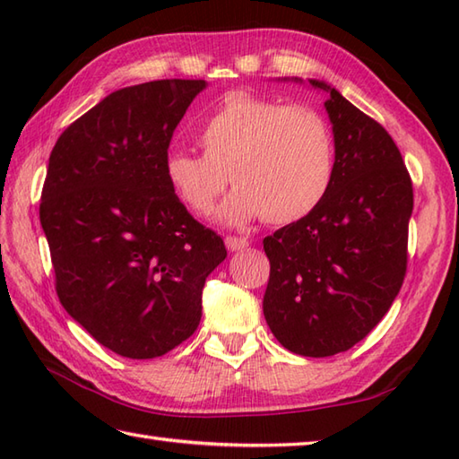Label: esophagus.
<instances>
[{"instance_id": "esophagus-1", "label": "esophagus", "mask_w": 459, "mask_h": 459, "mask_svg": "<svg viewBox=\"0 0 459 459\" xmlns=\"http://www.w3.org/2000/svg\"><path fill=\"white\" fill-rule=\"evenodd\" d=\"M224 245H227L229 250L238 252V250L248 248L250 242L247 238H242V237H227V238H224Z\"/></svg>"}]
</instances>
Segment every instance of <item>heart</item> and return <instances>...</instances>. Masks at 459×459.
<instances>
[{
  "instance_id": "b5f03b06",
  "label": "heart",
  "mask_w": 459,
  "mask_h": 459,
  "mask_svg": "<svg viewBox=\"0 0 459 459\" xmlns=\"http://www.w3.org/2000/svg\"><path fill=\"white\" fill-rule=\"evenodd\" d=\"M197 143L203 155L168 152L165 179L185 207L207 214L230 178L237 187L217 212L227 224L296 222L319 207L333 183V132L306 104L227 92L201 122Z\"/></svg>"
}]
</instances>
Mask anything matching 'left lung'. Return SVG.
I'll list each match as a JSON object with an SVG mask.
<instances>
[{
	"mask_svg": "<svg viewBox=\"0 0 459 459\" xmlns=\"http://www.w3.org/2000/svg\"><path fill=\"white\" fill-rule=\"evenodd\" d=\"M309 84L329 94L333 183L314 212L264 238L270 280L262 309L291 353L331 357L365 339L401 291L414 195L383 126L331 84Z\"/></svg>",
	"mask_w": 459,
	"mask_h": 459,
	"instance_id": "left-lung-1",
	"label": "left lung"
}]
</instances>
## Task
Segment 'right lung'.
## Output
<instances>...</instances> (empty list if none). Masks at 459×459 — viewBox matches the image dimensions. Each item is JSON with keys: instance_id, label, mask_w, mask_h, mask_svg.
I'll return each instance as SVG.
<instances>
[{"instance_id": "right-lung-1", "label": "right lung", "mask_w": 459, "mask_h": 459, "mask_svg": "<svg viewBox=\"0 0 459 459\" xmlns=\"http://www.w3.org/2000/svg\"><path fill=\"white\" fill-rule=\"evenodd\" d=\"M207 82L152 81L116 91L56 140L41 227L56 296L100 345L155 359L191 337L204 280L227 258L163 173L171 135Z\"/></svg>"}]
</instances>
